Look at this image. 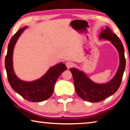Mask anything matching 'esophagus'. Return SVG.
<instances>
[{"label": "esophagus", "mask_w": 130, "mask_h": 130, "mask_svg": "<svg viewBox=\"0 0 130 130\" xmlns=\"http://www.w3.org/2000/svg\"><path fill=\"white\" fill-rule=\"evenodd\" d=\"M66 67H67V69H70L71 67H73V63L71 61H67L66 63Z\"/></svg>", "instance_id": "esophagus-1"}]
</instances>
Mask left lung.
Wrapping results in <instances>:
<instances>
[{
    "label": "left lung",
    "mask_w": 130,
    "mask_h": 130,
    "mask_svg": "<svg viewBox=\"0 0 130 130\" xmlns=\"http://www.w3.org/2000/svg\"><path fill=\"white\" fill-rule=\"evenodd\" d=\"M99 38L109 40L116 47L120 56V66L117 73L111 81L105 84H97L90 80L84 73L75 68L70 69L76 93L83 100L90 102H98L113 95L120 88L125 68L124 49L118 36L106 26L103 30Z\"/></svg>",
    "instance_id": "1"
}]
</instances>
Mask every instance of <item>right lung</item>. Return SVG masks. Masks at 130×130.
Returning a JSON list of instances; mask_svg holds the SVG:
<instances>
[{
  "mask_svg": "<svg viewBox=\"0 0 130 130\" xmlns=\"http://www.w3.org/2000/svg\"><path fill=\"white\" fill-rule=\"evenodd\" d=\"M26 26L19 29L10 39L5 57V68L9 83L16 92L30 102H41L52 95L57 80L62 72L67 70L64 64L60 63L51 67L40 79L27 82L22 81L15 75L13 69L12 56L15 44Z\"/></svg>",
  "mask_w": 130,
  "mask_h": 130,
  "instance_id": "obj_1",
  "label": "right lung"
}]
</instances>
